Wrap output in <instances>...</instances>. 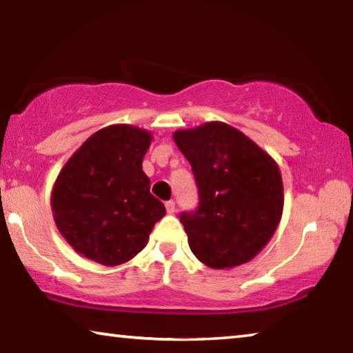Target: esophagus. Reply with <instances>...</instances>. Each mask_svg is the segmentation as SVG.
I'll list each match as a JSON object with an SVG mask.
<instances>
[{
	"label": "esophagus",
	"instance_id": "1",
	"mask_svg": "<svg viewBox=\"0 0 353 353\" xmlns=\"http://www.w3.org/2000/svg\"><path fill=\"white\" fill-rule=\"evenodd\" d=\"M165 207H166V212H168L170 214H172L176 212V202L174 201H168L165 204Z\"/></svg>",
	"mask_w": 353,
	"mask_h": 353
}]
</instances>
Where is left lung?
Returning <instances> with one entry per match:
<instances>
[{
  "label": "left lung",
  "instance_id": "obj_1",
  "mask_svg": "<svg viewBox=\"0 0 353 353\" xmlns=\"http://www.w3.org/2000/svg\"><path fill=\"white\" fill-rule=\"evenodd\" d=\"M172 139L199 190L196 212L181 214L191 252L213 270L250 261L282 219L283 182L276 160L221 121L176 130Z\"/></svg>",
  "mask_w": 353,
  "mask_h": 353
}]
</instances>
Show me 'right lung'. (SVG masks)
<instances>
[{"label":"right lung","mask_w":353,"mask_h":353,"mask_svg":"<svg viewBox=\"0 0 353 353\" xmlns=\"http://www.w3.org/2000/svg\"><path fill=\"white\" fill-rule=\"evenodd\" d=\"M152 134L112 124L82 143L51 193L56 225L77 254L118 266L141 252L165 205L149 193L141 170Z\"/></svg>","instance_id":"right-lung-1"}]
</instances>
